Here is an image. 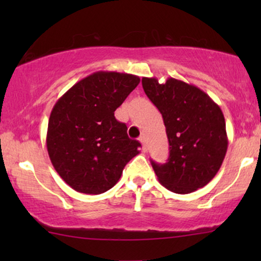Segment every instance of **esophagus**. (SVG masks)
I'll return each instance as SVG.
<instances>
[{"instance_id":"34e87169","label":"esophagus","mask_w":261,"mask_h":261,"mask_svg":"<svg viewBox=\"0 0 261 261\" xmlns=\"http://www.w3.org/2000/svg\"><path fill=\"white\" fill-rule=\"evenodd\" d=\"M139 140H140V142H141L142 151H144V152L147 151V146H146V139H145V137H140V139H139Z\"/></svg>"}]
</instances>
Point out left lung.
<instances>
[{"mask_svg": "<svg viewBox=\"0 0 261 261\" xmlns=\"http://www.w3.org/2000/svg\"><path fill=\"white\" fill-rule=\"evenodd\" d=\"M145 94L160 113L170 145L165 164L151 160L167 190L190 194L209 183L226 155L228 138L222 110L204 91L176 78L160 84L144 77Z\"/></svg>", "mask_w": 261, "mask_h": 261, "instance_id": "8db88e82", "label": "left lung"}]
</instances>
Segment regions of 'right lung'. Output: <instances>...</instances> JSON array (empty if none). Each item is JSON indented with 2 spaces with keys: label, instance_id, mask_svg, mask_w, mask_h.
<instances>
[{
  "label": "right lung",
  "instance_id": "obj_1",
  "mask_svg": "<svg viewBox=\"0 0 261 261\" xmlns=\"http://www.w3.org/2000/svg\"><path fill=\"white\" fill-rule=\"evenodd\" d=\"M139 83L134 74L98 71L77 82L53 107L47 152L73 190L88 195L108 191L139 154L140 142L128 138L126 123L114 116Z\"/></svg>",
  "mask_w": 261,
  "mask_h": 261
}]
</instances>
